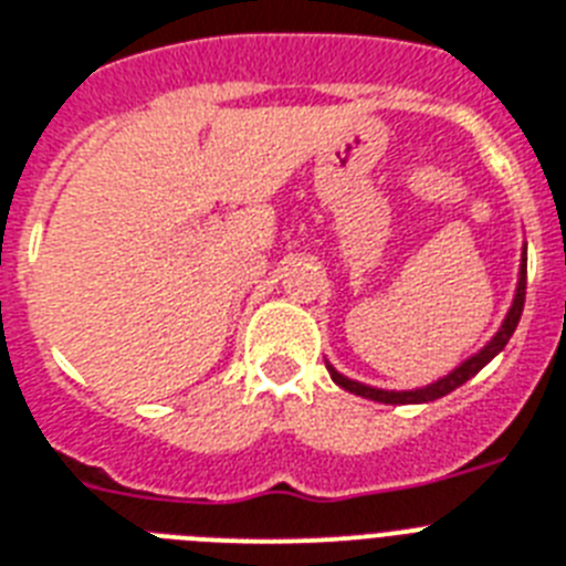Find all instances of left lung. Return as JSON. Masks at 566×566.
I'll use <instances>...</instances> for the list:
<instances>
[{"instance_id": "left-lung-1", "label": "left lung", "mask_w": 566, "mask_h": 566, "mask_svg": "<svg viewBox=\"0 0 566 566\" xmlns=\"http://www.w3.org/2000/svg\"><path fill=\"white\" fill-rule=\"evenodd\" d=\"M523 302H526V250H523V264H521V282H517V293H514V302L512 307H509L506 319H503V325H500V331L491 337V343L485 348H482L480 355H474L471 360H465L459 369H453L450 375H444L442 380H436V384H430V387L424 389H412V392H387V389H375V387H366V384H357V380L352 378H343L334 366H328V375L331 380L337 384V387L348 389V392L355 395H363V398H371V401H380V403H424V401H436V398H442V395L453 392V389H459L465 380H471L476 375V371L485 366V363L491 360V357H497L503 348H506L509 337L514 334V328H517V323H521V314H523Z\"/></svg>"}]
</instances>
